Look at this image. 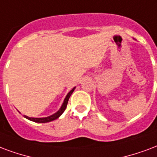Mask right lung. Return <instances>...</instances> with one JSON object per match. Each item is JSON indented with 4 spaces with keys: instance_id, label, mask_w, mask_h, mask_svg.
Segmentation results:
<instances>
[{
    "instance_id": "obj_1",
    "label": "right lung",
    "mask_w": 157,
    "mask_h": 157,
    "mask_svg": "<svg viewBox=\"0 0 157 157\" xmlns=\"http://www.w3.org/2000/svg\"><path fill=\"white\" fill-rule=\"evenodd\" d=\"M76 87H74L73 89L71 90L67 94V96H66L65 100L63 101V105L60 108V109L57 111V113H55L54 114H52L51 116H48V117H46V118H30V117H28V116L25 115V118H26L29 120H30V121L35 122V123H48V122L53 121L55 119H57L60 117V116L63 114V113L65 111L66 108H67V105L68 100H69V98H70L71 94H72V92L74 91V90H75Z\"/></svg>"
}]
</instances>
